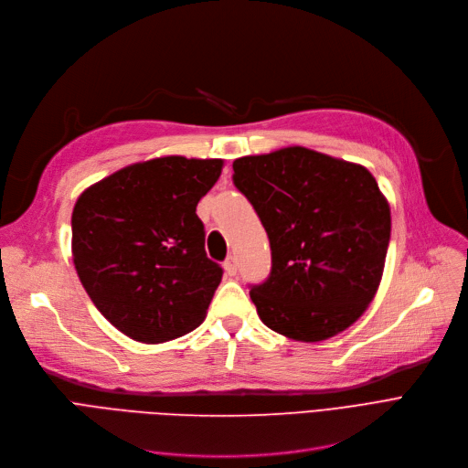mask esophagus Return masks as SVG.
I'll use <instances>...</instances> for the list:
<instances>
[{"label":"esophagus","instance_id":"34e87169","mask_svg":"<svg viewBox=\"0 0 468 468\" xmlns=\"http://www.w3.org/2000/svg\"><path fill=\"white\" fill-rule=\"evenodd\" d=\"M236 271H238L236 259H234V257H229V259L225 261V272H227L229 276H236Z\"/></svg>","mask_w":468,"mask_h":468}]
</instances>
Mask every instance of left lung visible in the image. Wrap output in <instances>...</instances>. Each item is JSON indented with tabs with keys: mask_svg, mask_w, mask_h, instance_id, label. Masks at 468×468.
Masks as SVG:
<instances>
[{
	"mask_svg": "<svg viewBox=\"0 0 468 468\" xmlns=\"http://www.w3.org/2000/svg\"><path fill=\"white\" fill-rule=\"evenodd\" d=\"M234 185L269 234L272 272L250 295L266 327L318 343L350 327L379 289L390 206L375 176L304 146L234 160Z\"/></svg>",
	"mask_w": 468,
	"mask_h": 468,
	"instance_id": "1",
	"label": "left lung"
}]
</instances>
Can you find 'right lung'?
Returning <instances> with one entry per match:
<instances>
[{"label": "right lung", "instance_id": "obj_1", "mask_svg": "<svg viewBox=\"0 0 468 468\" xmlns=\"http://www.w3.org/2000/svg\"><path fill=\"white\" fill-rule=\"evenodd\" d=\"M225 162L162 155L87 186L72 211V259L99 313L158 345L206 320L222 269L206 255L196 206Z\"/></svg>", "mask_w": 468, "mask_h": 468}]
</instances>
